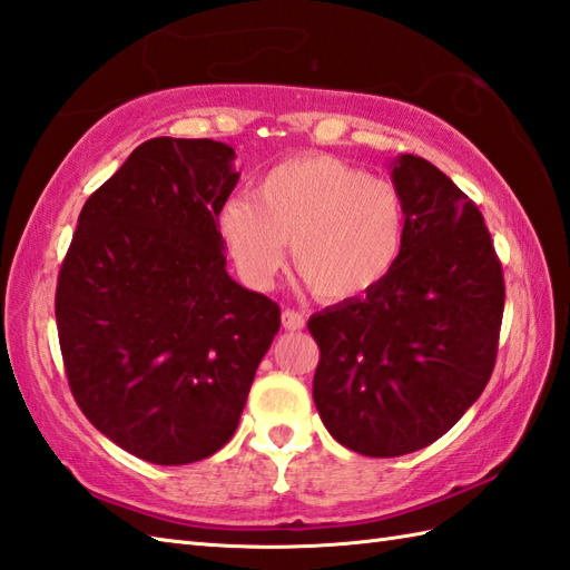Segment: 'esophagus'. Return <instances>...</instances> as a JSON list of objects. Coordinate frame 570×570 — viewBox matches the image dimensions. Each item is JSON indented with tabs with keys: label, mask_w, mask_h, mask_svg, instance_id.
<instances>
[{
	"label": "esophagus",
	"mask_w": 570,
	"mask_h": 570,
	"mask_svg": "<svg viewBox=\"0 0 570 570\" xmlns=\"http://www.w3.org/2000/svg\"><path fill=\"white\" fill-rule=\"evenodd\" d=\"M282 325L286 330H303V325H306V317H303V313H298L294 308H286L282 313Z\"/></svg>",
	"instance_id": "1"
}]
</instances>
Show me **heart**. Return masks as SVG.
Listing matches in <instances>:
<instances>
[{"label": "heart", "instance_id": "1", "mask_svg": "<svg viewBox=\"0 0 570 570\" xmlns=\"http://www.w3.org/2000/svg\"><path fill=\"white\" fill-rule=\"evenodd\" d=\"M218 225L247 282L269 286L291 243L301 282L325 301L364 296L386 282L407 235L401 191L330 155L274 165L255 184L253 198L225 202Z\"/></svg>", "mask_w": 570, "mask_h": 570}]
</instances>
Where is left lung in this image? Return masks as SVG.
I'll use <instances>...</instances> for the list:
<instances>
[{"mask_svg":"<svg viewBox=\"0 0 570 570\" xmlns=\"http://www.w3.org/2000/svg\"><path fill=\"white\" fill-rule=\"evenodd\" d=\"M407 216L395 269L315 313L313 401L356 454L391 459L440 440L493 374L505 282L479 206L415 155L391 165Z\"/></svg>","mask_w":570,"mask_h":570,"instance_id":"1","label":"left lung"}]
</instances>
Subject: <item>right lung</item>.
Returning <instances> with one entry per match:
<instances>
[{
  "mask_svg": "<svg viewBox=\"0 0 570 570\" xmlns=\"http://www.w3.org/2000/svg\"><path fill=\"white\" fill-rule=\"evenodd\" d=\"M230 145L153 138L87 198L56 321L87 420L160 466L230 440L279 306L225 272L218 214L240 171Z\"/></svg>",
  "mask_w": 570,
  "mask_h": 570,
  "instance_id": "1",
  "label": "right lung"
}]
</instances>
